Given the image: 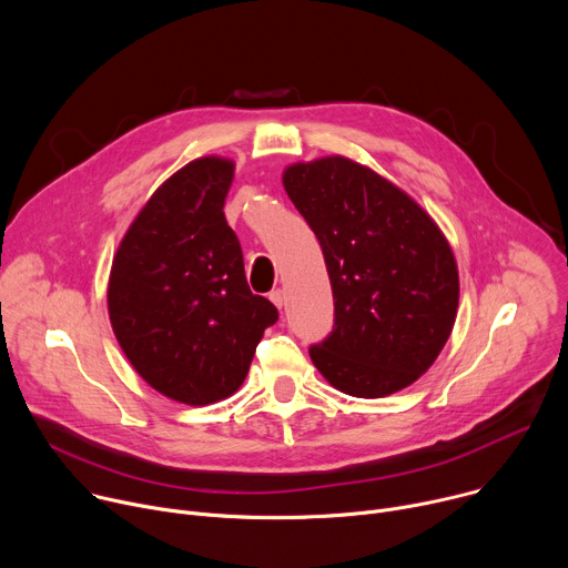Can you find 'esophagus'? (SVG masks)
<instances>
[{"mask_svg":"<svg viewBox=\"0 0 568 568\" xmlns=\"http://www.w3.org/2000/svg\"><path fill=\"white\" fill-rule=\"evenodd\" d=\"M270 301H272L276 307H283V305H285V292H283V290H274V292L270 294Z\"/></svg>","mask_w":568,"mask_h":568,"instance_id":"esophagus-1","label":"esophagus"}]
</instances>
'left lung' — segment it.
<instances>
[{
    "instance_id": "8db88e82",
    "label": "left lung",
    "mask_w": 568,
    "mask_h": 568,
    "mask_svg": "<svg viewBox=\"0 0 568 568\" xmlns=\"http://www.w3.org/2000/svg\"><path fill=\"white\" fill-rule=\"evenodd\" d=\"M326 258L335 328L310 348L337 390L384 397L414 384L447 344L458 267L432 215L357 161L333 154L283 171Z\"/></svg>"
}]
</instances>
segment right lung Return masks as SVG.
Instances as JSON below:
<instances>
[{
	"label": "right lung",
	"mask_w": 568,
	"mask_h": 568,
	"mask_svg": "<svg viewBox=\"0 0 568 568\" xmlns=\"http://www.w3.org/2000/svg\"><path fill=\"white\" fill-rule=\"evenodd\" d=\"M235 164L200 156L161 184L112 261L108 312L121 351L161 395L204 404L245 382L278 310L252 294L224 217Z\"/></svg>",
	"instance_id": "obj_1"
}]
</instances>
